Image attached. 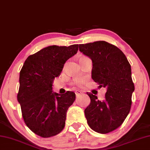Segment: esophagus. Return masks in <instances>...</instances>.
I'll return each instance as SVG.
<instances>
[{
    "mask_svg": "<svg viewBox=\"0 0 150 150\" xmlns=\"http://www.w3.org/2000/svg\"><path fill=\"white\" fill-rule=\"evenodd\" d=\"M83 93V91H80V90H76L75 91V94H76V96H79L80 95H81Z\"/></svg>",
    "mask_w": 150,
    "mask_h": 150,
    "instance_id": "esophagus-1",
    "label": "esophagus"
}]
</instances>
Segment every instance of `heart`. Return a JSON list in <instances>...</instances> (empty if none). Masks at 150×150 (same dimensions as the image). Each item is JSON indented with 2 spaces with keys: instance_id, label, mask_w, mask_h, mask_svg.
<instances>
[{
  "instance_id": "heart-1",
  "label": "heart",
  "mask_w": 150,
  "mask_h": 150,
  "mask_svg": "<svg viewBox=\"0 0 150 150\" xmlns=\"http://www.w3.org/2000/svg\"><path fill=\"white\" fill-rule=\"evenodd\" d=\"M87 79L86 77H79L75 79L74 81V83L76 85H79V86H82L83 85H84L85 83L87 82Z\"/></svg>"
}]
</instances>
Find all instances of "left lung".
Returning <instances> with one entry per match:
<instances>
[{
	"label": "left lung",
	"instance_id": "8db88e82",
	"mask_svg": "<svg viewBox=\"0 0 150 150\" xmlns=\"http://www.w3.org/2000/svg\"><path fill=\"white\" fill-rule=\"evenodd\" d=\"M79 49L91 59L93 80L107 89L101 101L87 93L91 101L85 109V117L93 130L108 134L122 124L130 111L135 89L131 65L120 49L106 41L79 45Z\"/></svg>",
	"mask_w": 150,
	"mask_h": 150
}]
</instances>
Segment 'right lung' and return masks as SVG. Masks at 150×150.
I'll list each match as a JSON object with an SVG mask.
<instances>
[{"instance_id": "right-lung-1", "label": "right lung", "mask_w": 150, "mask_h": 150, "mask_svg": "<svg viewBox=\"0 0 150 150\" xmlns=\"http://www.w3.org/2000/svg\"><path fill=\"white\" fill-rule=\"evenodd\" d=\"M78 45H52L28 56L20 71L17 100L27 127L42 137L60 133L66 113L75 99L73 91H53V81L67 61L77 53Z\"/></svg>"}]
</instances>
